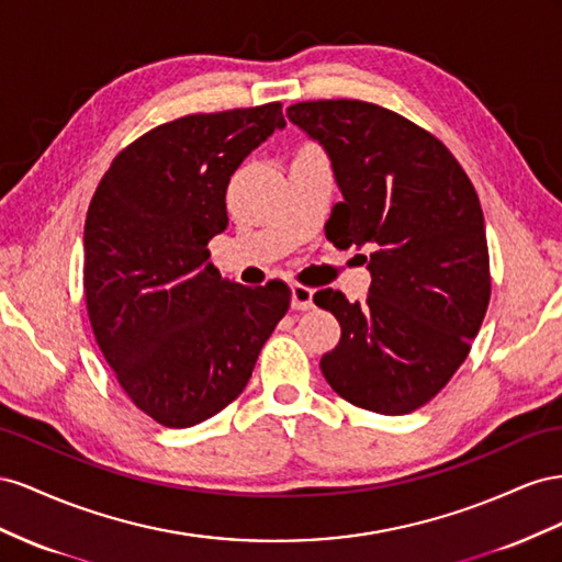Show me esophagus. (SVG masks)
Masks as SVG:
<instances>
[{"mask_svg": "<svg viewBox=\"0 0 562 562\" xmlns=\"http://www.w3.org/2000/svg\"><path fill=\"white\" fill-rule=\"evenodd\" d=\"M292 308L294 311L313 308V290H311V286L292 284Z\"/></svg>", "mask_w": 562, "mask_h": 562, "instance_id": "esophagus-1", "label": "esophagus"}]
</instances>
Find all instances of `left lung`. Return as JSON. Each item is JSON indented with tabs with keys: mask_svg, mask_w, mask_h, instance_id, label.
I'll return each mask as SVG.
<instances>
[{
	"mask_svg": "<svg viewBox=\"0 0 562 562\" xmlns=\"http://www.w3.org/2000/svg\"><path fill=\"white\" fill-rule=\"evenodd\" d=\"M286 117L325 148L344 200L334 245L367 247V301L319 290L315 306L341 325L319 360L350 405L409 414L436 397L467 360L490 303V254L477 192L442 143L364 101H306Z\"/></svg>",
	"mask_w": 562,
	"mask_h": 562,
	"instance_id": "8db88e82",
	"label": "left lung"
}]
</instances>
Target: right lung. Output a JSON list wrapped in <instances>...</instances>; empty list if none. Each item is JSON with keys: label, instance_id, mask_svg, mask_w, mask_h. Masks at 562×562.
<instances>
[{"label": "right lung", "instance_id": "obj_1", "mask_svg": "<svg viewBox=\"0 0 562 562\" xmlns=\"http://www.w3.org/2000/svg\"><path fill=\"white\" fill-rule=\"evenodd\" d=\"M282 126L280 103L159 124L112 159L91 198L85 299L95 344L132 403L167 428L228 407L290 308L284 282L223 280L206 249L228 226L231 176Z\"/></svg>", "mask_w": 562, "mask_h": 562}]
</instances>
